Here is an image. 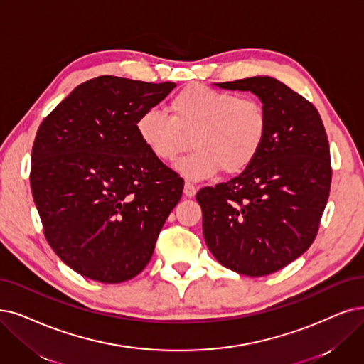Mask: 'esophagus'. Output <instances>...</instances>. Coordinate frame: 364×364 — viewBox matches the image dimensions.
Listing matches in <instances>:
<instances>
[{
	"mask_svg": "<svg viewBox=\"0 0 364 364\" xmlns=\"http://www.w3.org/2000/svg\"><path fill=\"white\" fill-rule=\"evenodd\" d=\"M196 193H197V188L193 183H190V182H185V185H183V194L186 197L191 198V197L196 196Z\"/></svg>",
	"mask_w": 364,
	"mask_h": 364,
	"instance_id": "1",
	"label": "esophagus"
}]
</instances>
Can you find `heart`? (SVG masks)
<instances>
[{
  "instance_id": "b5f03b06",
  "label": "heart",
  "mask_w": 364,
  "mask_h": 364,
  "mask_svg": "<svg viewBox=\"0 0 364 364\" xmlns=\"http://www.w3.org/2000/svg\"><path fill=\"white\" fill-rule=\"evenodd\" d=\"M168 112H141L136 133L164 164L176 161L191 140L194 152L176 164L178 173L191 181L213 178L221 170L225 176L243 173L266 139V112L255 98L190 85L171 98Z\"/></svg>"
}]
</instances>
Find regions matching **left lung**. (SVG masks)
I'll return each mask as SVG.
<instances>
[{
	"label": "left lung",
	"instance_id": "obj_1",
	"mask_svg": "<svg viewBox=\"0 0 364 364\" xmlns=\"http://www.w3.org/2000/svg\"><path fill=\"white\" fill-rule=\"evenodd\" d=\"M215 85L257 95L267 129L248 168L197 193L203 236L224 267L266 276L299 258L316 236L331 182L327 134L314 105L278 79Z\"/></svg>",
	"mask_w": 364,
	"mask_h": 364
}]
</instances>
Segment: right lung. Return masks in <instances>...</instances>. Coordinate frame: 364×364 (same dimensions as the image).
Wrapping results in <instances>:
<instances>
[{
	"instance_id": "1",
	"label": "right lung",
	"mask_w": 364,
	"mask_h": 364,
	"mask_svg": "<svg viewBox=\"0 0 364 364\" xmlns=\"http://www.w3.org/2000/svg\"><path fill=\"white\" fill-rule=\"evenodd\" d=\"M173 82L100 76L76 86L41 122L31 154V190L46 240L85 278L119 284L154 254L183 181L155 159L136 119Z\"/></svg>"
}]
</instances>
